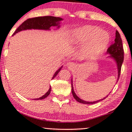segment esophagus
<instances>
[{
  "mask_svg": "<svg viewBox=\"0 0 132 132\" xmlns=\"http://www.w3.org/2000/svg\"><path fill=\"white\" fill-rule=\"evenodd\" d=\"M67 66L68 68H74L75 66V64H74V63L72 62H69L67 63Z\"/></svg>",
  "mask_w": 132,
  "mask_h": 132,
  "instance_id": "34e87169",
  "label": "esophagus"
}]
</instances>
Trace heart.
Instances as JSON below:
<instances>
[{"label":"heart","mask_w":132,"mask_h":132,"mask_svg":"<svg viewBox=\"0 0 132 132\" xmlns=\"http://www.w3.org/2000/svg\"><path fill=\"white\" fill-rule=\"evenodd\" d=\"M72 40L76 43L89 41L84 49L88 56H96L102 53L109 44L110 38L108 33L96 26H86L73 31Z\"/></svg>","instance_id":"b5f03b06"}]
</instances>
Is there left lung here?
I'll list each match as a JSON object with an SVG mask.
<instances>
[{
    "instance_id": "obj_1",
    "label": "left lung",
    "mask_w": 132,
    "mask_h": 132,
    "mask_svg": "<svg viewBox=\"0 0 132 132\" xmlns=\"http://www.w3.org/2000/svg\"><path fill=\"white\" fill-rule=\"evenodd\" d=\"M106 54H110L109 57L113 58L114 60L116 62L118 67V80H119L120 74H121V66L122 64L123 61H124V49H123L122 47V41L121 36H120L119 33L118 32V30L116 31V38L114 39V42L113 44L111 45L108 48L107 52ZM72 83V81H71ZM72 86V93L73 97L78 102L83 103V104H93V103H97L98 102H100L102 100L105 99L106 97H107L108 96L104 97L103 99H102L99 101H94V102H86L83 101V100L80 99L77 96L75 93L74 89H73L72 83H71Z\"/></svg>"
}]
</instances>
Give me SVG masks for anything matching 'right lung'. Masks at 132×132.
Masks as SVG:
<instances>
[{
  "instance_id": "obj_1",
  "label": "right lung",
  "mask_w": 132,
  "mask_h": 132,
  "mask_svg": "<svg viewBox=\"0 0 132 132\" xmlns=\"http://www.w3.org/2000/svg\"><path fill=\"white\" fill-rule=\"evenodd\" d=\"M63 19L61 18L54 17V16H41V17H36L33 18H30V19H27L20 26L16 31H14L13 35H14L16 33L19 32L22 30H25L27 29H39V30H50V28L52 26H58L57 27L59 28L60 21H62ZM62 68V66L58 69L55 72L54 76H53L52 79L55 77V76L58 74ZM51 91V87L50 86L49 91L41 97L38 99H35V100H42L43 99L47 97L50 94Z\"/></svg>"
}]
</instances>
